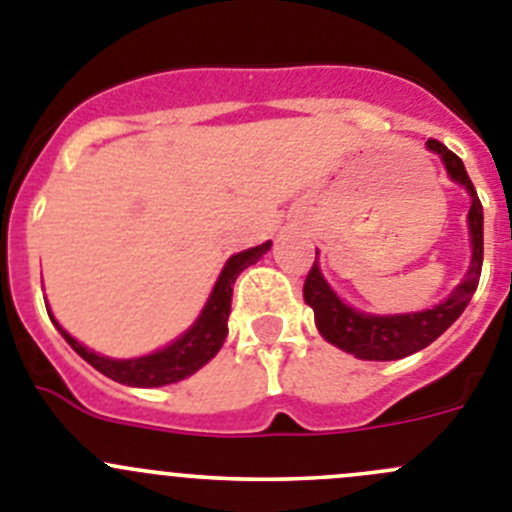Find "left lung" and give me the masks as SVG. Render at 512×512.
Here are the masks:
<instances>
[{
    "mask_svg": "<svg viewBox=\"0 0 512 512\" xmlns=\"http://www.w3.org/2000/svg\"><path fill=\"white\" fill-rule=\"evenodd\" d=\"M427 146L442 156L447 174L465 186L472 197V207L467 219H470V234H472V265L470 272L465 275L455 293L444 303L434 305L432 310H422V313L409 315H366L358 310L348 308L336 298L328 283L323 280L318 262L308 270L305 278L303 295L305 303L313 308L315 326L323 333L326 341L333 346L343 348L346 353H353L356 358H366V361H394V358H404L409 353H417L427 348L429 343L437 341L452 323L462 315L467 308L470 298L475 295L477 283H480L482 272V204L477 197L475 186H472L470 176H467L465 164L457 154H452L450 148L439 143L437 138H429Z\"/></svg>",
    "mask_w": 512,
    "mask_h": 512,
    "instance_id": "8db88e82",
    "label": "left lung"
}]
</instances>
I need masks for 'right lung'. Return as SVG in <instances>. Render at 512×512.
<instances>
[{
    "label": "right lung",
    "instance_id": "right-lung-1",
    "mask_svg": "<svg viewBox=\"0 0 512 512\" xmlns=\"http://www.w3.org/2000/svg\"><path fill=\"white\" fill-rule=\"evenodd\" d=\"M272 242H265L260 247H252V250L237 252L234 257H229V262L224 265L222 275H219L217 285H214L212 295H209L207 305H204L202 315L197 318V323L179 338L171 346H166L164 351H156L151 356L141 358H128V361H116V358H105L98 353L88 351L83 343L75 341L70 333L62 331L57 326V331L62 333V338L73 346V351L78 356H83L93 369H98L100 374H105L108 379L118 381V384L126 386H166L174 384V381L186 379L197 369H202L209 358L217 356V351L222 348L224 338H227V318H229V303H232V285L237 280L245 267H250L252 262L260 260L267 250H270Z\"/></svg>",
    "mask_w": 512,
    "mask_h": 512
}]
</instances>
